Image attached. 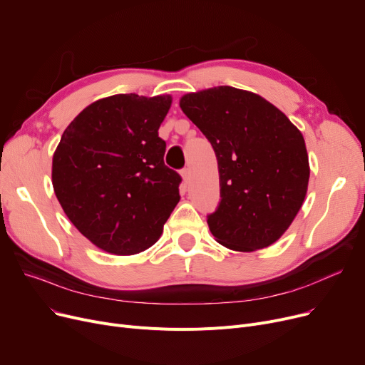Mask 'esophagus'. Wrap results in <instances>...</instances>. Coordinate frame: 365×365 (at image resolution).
Here are the masks:
<instances>
[{"mask_svg":"<svg viewBox=\"0 0 365 365\" xmlns=\"http://www.w3.org/2000/svg\"><path fill=\"white\" fill-rule=\"evenodd\" d=\"M180 175H182L183 180L187 183V182L190 180V168H189V167H185V168L180 171Z\"/></svg>","mask_w":365,"mask_h":365,"instance_id":"34e87169","label":"esophagus"}]
</instances>
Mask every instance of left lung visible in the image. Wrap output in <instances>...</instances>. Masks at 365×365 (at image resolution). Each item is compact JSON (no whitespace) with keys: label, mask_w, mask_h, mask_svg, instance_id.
<instances>
[{"label":"left lung","mask_w":365,"mask_h":365,"mask_svg":"<svg viewBox=\"0 0 365 365\" xmlns=\"http://www.w3.org/2000/svg\"><path fill=\"white\" fill-rule=\"evenodd\" d=\"M179 105L217 158L222 200L207 219L210 232L244 253L278 241L308 192L311 168L300 130L262 96L229 86L187 93Z\"/></svg>","instance_id":"1"}]
</instances>
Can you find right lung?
<instances>
[{"instance_id":"add662e5","label":"right lung","mask_w":365,"mask_h":365,"mask_svg":"<svg viewBox=\"0 0 365 365\" xmlns=\"http://www.w3.org/2000/svg\"><path fill=\"white\" fill-rule=\"evenodd\" d=\"M171 96L113 94L66 127L51 182L65 215L101 250L131 256L155 244L180 201V176L164 164L158 128Z\"/></svg>"}]
</instances>
